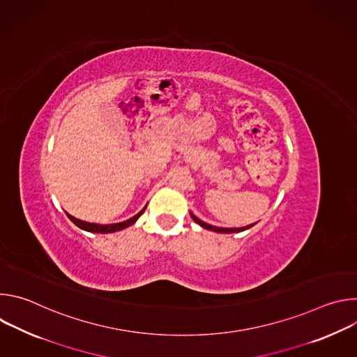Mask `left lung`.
<instances>
[{"instance_id": "8db88e82", "label": "left lung", "mask_w": 357, "mask_h": 357, "mask_svg": "<svg viewBox=\"0 0 357 357\" xmlns=\"http://www.w3.org/2000/svg\"><path fill=\"white\" fill-rule=\"evenodd\" d=\"M190 216H192V219H193L199 226L205 227V229H208V230H212V231H218V233H238V231H244V230H247V229H250V227H252L254 225H256V223H252V225H248V226H245V227L226 229V227H216V226H212V225H208V223H205V222H202V220H199L193 213H190Z\"/></svg>"}]
</instances>
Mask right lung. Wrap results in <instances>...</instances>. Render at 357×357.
<instances>
[{"label": "right lung", "mask_w": 357, "mask_h": 357, "mask_svg": "<svg viewBox=\"0 0 357 357\" xmlns=\"http://www.w3.org/2000/svg\"><path fill=\"white\" fill-rule=\"evenodd\" d=\"M145 208H146V206H145ZM145 208H144L139 213H137L135 216H132L131 219H128V220H126V222H121V223H114V225L89 223V222H83V220H80V219H76V218H73V216L69 215V213H66V215H68V218H69L77 227H80L82 230H86V231H90V233H114V231L123 230V229H126V227L134 225V223L137 222V219L142 215V212L145 211Z\"/></svg>", "instance_id": "add662e5"}]
</instances>
